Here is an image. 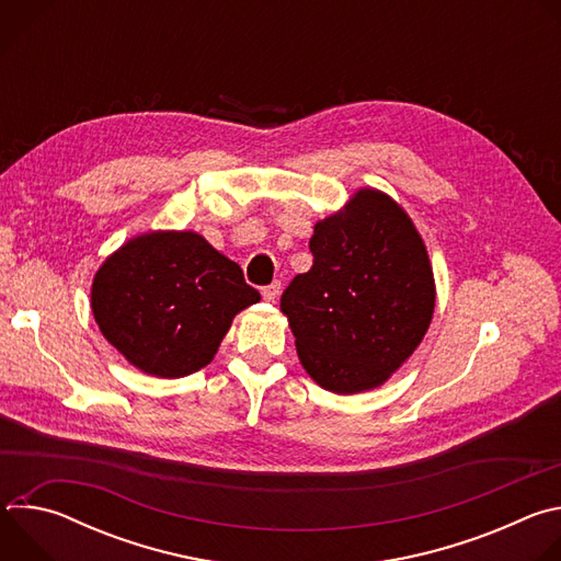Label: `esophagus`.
I'll return each mask as SVG.
<instances>
[{"label":"esophagus","mask_w":561,"mask_h":561,"mask_svg":"<svg viewBox=\"0 0 561 561\" xmlns=\"http://www.w3.org/2000/svg\"><path fill=\"white\" fill-rule=\"evenodd\" d=\"M279 293H282V284H279V282H273V284H268V286L262 288V297H264L266 301H275V299L279 297Z\"/></svg>","instance_id":"1"}]
</instances>
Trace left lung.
Segmentation results:
<instances>
[{"label":"left lung","instance_id":"8db88e82","mask_svg":"<svg viewBox=\"0 0 561 561\" xmlns=\"http://www.w3.org/2000/svg\"><path fill=\"white\" fill-rule=\"evenodd\" d=\"M312 266L282 295L304 370L337 394L388 381L422 344L435 310L428 251L409 213L359 188L310 237Z\"/></svg>","mask_w":561,"mask_h":561}]
</instances>
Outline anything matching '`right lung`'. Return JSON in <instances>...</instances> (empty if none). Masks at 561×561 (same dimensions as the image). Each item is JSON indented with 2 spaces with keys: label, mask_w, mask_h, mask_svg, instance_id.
<instances>
[{
  "label": "right lung",
  "mask_w": 561,
  "mask_h": 561,
  "mask_svg": "<svg viewBox=\"0 0 561 561\" xmlns=\"http://www.w3.org/2000/svg\"><path fill=\"white\" fill-rule=\"evenodd\" d=\"M260 293L195 230L130 237L93 277L102 335L146 375L178 379L213 362L237 312Z\"/></svg>",
  "instance_id": "right-lung-1"
}]
</instances>
